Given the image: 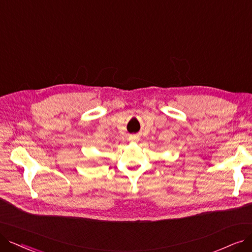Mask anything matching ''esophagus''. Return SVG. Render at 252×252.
<instances>
[{"label":"esophagus","instance_id":"1","mask_svg":"<svg viewBox=\"0 0 252 252\" xmlns=\"http://www.w3.org/2000/svg\"><path fill=\"white\" fill-rule=\"evenodd\" d=\"M131 138H132V140H137V139H138V136L134 135V136H131Z\"/></svg>","mask_w":252,"mask_h":252}]
</instances>
